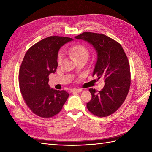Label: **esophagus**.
<instances>
[{
    "label": "esophagus",
    "mask_w": 152,
    "mask_h": 152,
    "mask_svg": "<svg viewBox=\"0 0 152 152\" xmlns=\"http://www.w3.org/2000/svg\"><path fill=\"white\" fill-rule=\"evenodd\" d=\"M82 90L81 89H73L72 93H80Z\"/></svg>",
    "instance_id": "34e87169"
}]
</instances>
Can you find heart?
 I'll return each instance as SVG.
<instances>
[{
	"mask_svg": "<svg viewBox=\"0 0 152 152\" xmlns=\"http://www.w3.org/2000/svg\"><path fill=\"white\" fill-rule=\"evenodd\" d=\"M64 51L67 53L70 56L75 58L77 60H80L82 59H87L89 56V49L86 46L82 44H76L72 45V46L65 48ZM63 59V53L61 51H59L58 53L57 56V62L58 64L61 62Z\"/></svg>",
	"mask_w": 152,
	"mask_h": 152,
	"instance_id": "b5f03b06",
	"label": "heart"
}]
</instances>
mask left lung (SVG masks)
I'll list each match as a JSON object with an SVG mask.
<instances>
[{"label": "left lung", "mask_w": 152, "mask_h": 152, "mask_svg": "<svg viewBox=\"0 0 152 152\" xmlns=\"http://www.w3.org/2000/svg\"><path fill=\"white\" fill-rule=\"evenodd\" d=\"M75 37L93 45L98 53L93 75L103 78L105 84L98 91L89 89L92 98L87 103L89 111L99 117L112 115L125 101L131 85V71L128 58L122 45L104 34L84 32Z\"/></svg>", "instance_id": "8db88e82"}]
</instances>
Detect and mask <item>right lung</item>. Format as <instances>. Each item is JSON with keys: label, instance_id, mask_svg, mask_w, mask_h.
<instances>
[{"label": "right lung", "instance_id": "right-lung-1", "mask_svg": "<svg viewBox=\"0 0 152 152\" xmlns=\"http://www.w3.org/2000/svg\"><path fill=\"white\" fill-rule=\"evenodd\" d=\"M73 39L50 36L41 40L27 50L19 71V86L28 107L36 115L49 118L61 111L69 94L50 88L49 75L56 70L59 49Z\"/></svg>", "mask_w": 152, "mask_h": 152}]
</instances>
